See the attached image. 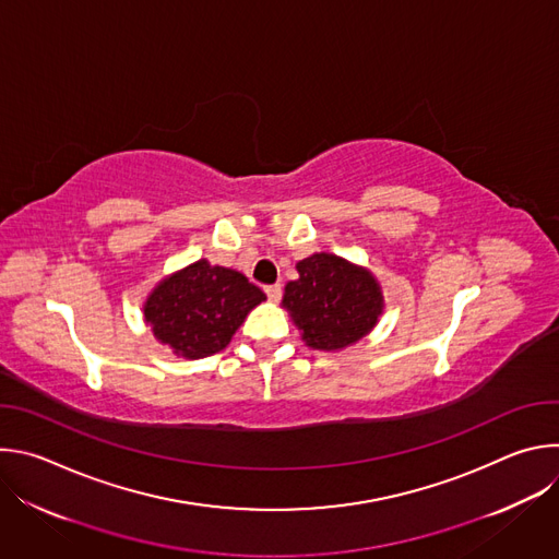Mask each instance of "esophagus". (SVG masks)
<instances>
[{
  "instance_id": "obj_1",
  "label": "esophagus",
  "mask_w": 559,
  "mask_h": 559,
  "mask_svg": "<svg viewBox=\"0 0 559 559\" xmlns=\"http://www.w3.org/2000/svg\"><path fill=\"white\" fill-rule=\"evenodd\" d=\"M265 294H267V298L272 300V302H278L281 300V296H283V287L276 283V285H267L265 287Z\"/></svg>"
}]
</instances>
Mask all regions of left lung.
Returning a JSON list of instances; mask_svg holds the SVG:
<instances>
[{
    "instance_id": "1",
    "label": "left lung",
    "mask_w": 559,
    "mask_h": 559,
    "mask_svg": "<svg viewBox=\"0 0 559 559\" xmlns=\"http://www.w3.org/2000/svg\"><path fill=\"white\" fill-rule=\"evenodd\" d=\"M296 270L283 307L311 349H345L373 330L384 300L371 272L328 252L298 261Z\"/></svg>"
}]
</instances>
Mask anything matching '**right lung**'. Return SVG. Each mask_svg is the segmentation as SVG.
Returning <instances> with one entry per match:
<instances>
[{"label": "right lung", "mask_w": 559, "mask_h": 559, "mask_svg": "<svg viewBox=\"0 0 559 559\" xmlns=\"http://www.w3.org/2000/svg\"><path fill=\"white\" fill-rule=\"evenodd\" d=\"M263 300L265 294L241 272L201 259L158 283L143 305V316L158 343L197 360L225 349Z\"/></svg>", "instance_id": "add662e5"}]
</instances>
